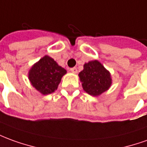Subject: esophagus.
<instances>
[{"label": "esophagus", "mask_w": 147, "mask_h": 147, "mask_svg": "<svg viewBox=\"0 0 147 147\" xmlns=\"http://www.w3.org/2000/svg\"><path fill=\"white\" fill-rule=\"evenodd\" d=\"M70 71H71V72H72V73H74V74L77 73V71H77L76 67H72V68H71Z\"/></svg>", "instance_id": "esophagus-1"}]
</instances>
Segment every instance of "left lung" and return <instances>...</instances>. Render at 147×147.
I'll list each match as a JSON object with an SVG mask.
<instances>
[{
	"label": "left lung",
	"instance_id": "obj_1",
	"mask_svg": "<svg viewBox=\"0 0 147 147\" xmlns=\"http://www.w3.org/2000/svg\"><path fill=\"white\" fill-rule=\"evenodd\" d=\"M79 77L84 91L92 96H98L107 91L112 83L109 71L98 60L84 63V70L79 73Z\"/></svg>",
	"mask_w": 147,
	"mask_h": 147
}]
</instances>
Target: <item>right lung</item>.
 Segmentation results:
<instances>
[{"label": "right lung", "mask_w": 147, "mask_h": 147, "mask_svg": "<svg viewBox=\"0 0 147 147\" xmlns=\"http://www.w3.org/2000/svg\"><path fill=\"white\" fill-rule=\"evenodd\" d=\"M67 71L58 65L54 59L45 56L33 64L28 71V79L32 87L43 95L56 91Z\"/></svg>", "instance_id": "right-lung-1"}]
</instances>
